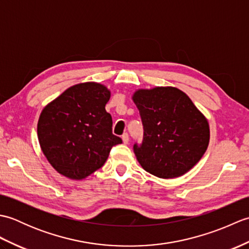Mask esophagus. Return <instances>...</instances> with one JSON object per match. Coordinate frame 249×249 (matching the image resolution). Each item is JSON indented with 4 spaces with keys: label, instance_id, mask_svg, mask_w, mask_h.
Masks as SVG:
<instances>
[{
    "label": "esophagus",
    "instance_id": "esophagus-1",
    "mask_svg": "<svg viewBox=\"0 0 249 249\" xmlns=\"http://www.w3.org/2000/svg\"><path fill=\"white\" fill-rule=\"evenodd\" d=\"M122 140H123L124 144H128V142H129V136H128L127 133H124L123 135H122Z\"/></svg>",
    "mask_w": 249,
    "mask_h": 249
}]
</instances>
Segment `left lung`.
Masks as SVG:
<instances>
[{
    "mask_svg": "<svg viewBox=\"0 0 249 249\" xmlns=\"http://www.w3.org/2000/svg\"><path fill=\"white\" fill-rule=\"evenodd\" d=\"M143 125L142 143L134 144L141 167L160 178L181 177L208 149V120L186 94L173 87L138 89L133 96Z\"/></svg>",
    "mask_w": 249,
    "mask_h": 249,
    "instance_id": "8db88e82",
    "label": "left lung"
}]
</instances>
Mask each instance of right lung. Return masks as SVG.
<instances>
[{
    "instance_id": "1",
    "label": "right lung",
    "mask_w": 249,
    "mask_h": 249,
    "mask_svg": "<svg viewBox=\"0 0 249 249\" xmlns=\"http://www.w3.org/2000/svg\"><path fill=\"white\" fill-rule=\"evenodd\" d=\"M109 99L110 91L103 84L79 83L41 111L37 124L41 151L62 176L89 177L104 166L112 146L122 143L105 109Z\"/></svg>"
}]
</instances>
